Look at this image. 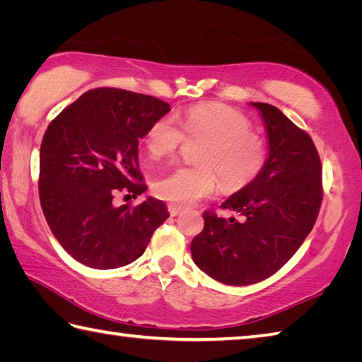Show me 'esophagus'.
<instances>
[{"label": "esophagus", "mask_w": 362, "mask_h": 362, "mask_svg": "<svg viewBox=\"0 0 362 362\" xmlns=\"http://www.w3.org/2000/svg\"><path fill=\"white\" fill-rule=\"evenodd\" d=\"M168 209H169L170 216L175 217V216H179V214L183 211V207L182 206H177V204H169Z\"/></svg>", "instance_id": "1"}]
</instances>
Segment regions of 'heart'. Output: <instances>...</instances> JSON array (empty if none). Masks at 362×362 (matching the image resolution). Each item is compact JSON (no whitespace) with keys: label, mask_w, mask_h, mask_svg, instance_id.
Returning a JSON list of instances; mask_svg holds the SVG:
<instances>
[{"label":"heart","mask_w":362,"mask_h":362,"mask_svg":"<svg viewBox=\"0 0 362 362\" xmlns=\"http://www.w3.org/2000/svg\"><path fill=\"white\" fill-rule=\"evenodd\" d=\"M246 115L223 103H201L188 108L180 127L173 118L153 121L144 137L145 150L153 159L175 155L185 144H203L196 151L198 166L177 168L158 179L155 193L170 204L188 206L206 198L217 188L240 192L262 174L268 159L265 137L252 131Z\"/></svg>","instance_id":"b5f03b06"}]
</instances>
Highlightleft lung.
<instances>
[{"instance_id": "8db88e82", "label": "left lung", "mask_w": 362, "mask_h": 362, "mask_svg": "<svg viewBox=\"0 0 362 362\" xmlns=\"http://www.w3.org/2000/svg\"><path fill=\"white\" fill-rule=\"evenodd\" d=\"M250 105L265 122V168L222 204L243 218L204 211V228L192 241L196 265L230 286L260 283L284 267L313 230L322 203V168L313 140L276 107Z\"/></svg>"}]
</instances>
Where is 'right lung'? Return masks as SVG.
I'll list each match as a JSON object with an SVG mask.
<instances>
[{"label": "right lung", "instance_id": "1", "mask_svg": "<svg viewBox=\"0 0 362 362\" xmlns=\"http://www.w3.org/2000/svg\"><path fill=\"white\" fill-rule=\"evenodd\" d=\"M170 110L153 95L116 88L84 93L47 126L40 150V203L52 235L86 267L112 269L145 252L169 217L163 201L115 206L118 193L137 198L139 139Z\"/></svg>", "mask_w": 362, "mask_h": 362}]
</instances>
